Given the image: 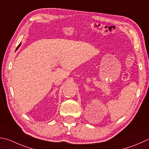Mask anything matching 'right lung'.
<instances>
[{
  "mask_svg": "<svg viewBox=\"0 0 149 149\" xmlns=\"http://www.w3.org/2000/svg\"><path fill=\"white\" fill-rule=\"evenodd\" d=\"M20 45H21V43H20V44H19V46H17V49H16V50H17V49H18V48H19V47H20Z\"/></svg>",
  "mask_w": 149,
  "mask_h": 149,
  "instance_id": "obj_1",
  "label": "right lung"
}]
</instances>
